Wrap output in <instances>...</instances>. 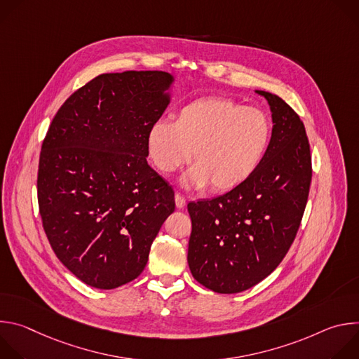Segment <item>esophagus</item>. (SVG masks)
Returning a JSON list of instances; mask_svg holds the SVG:
<instances>
[{"instance_id": "esophagus-1", "label": "esophagus", "mask_w": 359, "mask_h": 359, "mask_svg": "<svg viewBox=\"0 0 359 359\" xmlns=\"http://www.w3.org/2000/svg\"><path fill=\"white\" fill-rule=\"evenodd\" d=\"M175 201H176V208L177 209H183L186 206V198L180 193L175 194Z\"/></svg>"}]
</instances>
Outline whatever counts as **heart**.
<instances>
[{
  "instance_id": "1",
  "label": "heart",
  "mask_w": 359,
  "mask_h": 359,
  "mask_svg": "<svg viewBox=\"0 0 359 359\" xmlns=\"http://www.w3.org/2000/svg\"><path fill=\"white\" fill-rule=\"evenodd\" d=\"M271 140L267 115L229 97H201L183 107L175 123L158 121L146 136L151 163L172 175L190 159L196 162L183 176L186 187L212 183L216 191L244 183L263 162Z\"/></svg>"
}]
</instances>
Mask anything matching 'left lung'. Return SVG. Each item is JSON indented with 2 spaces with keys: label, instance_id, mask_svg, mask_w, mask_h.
<instances>
[{
  "label": "left lung",
  "instance_id": "obj_1",
  "mask_svg": "<svg viewBox=\"0 0 359 359\" xmlns=\"http://www.w3.org/2000/svg\"><path fill=\"white\" fill-rule=\"evenodd\" d=\"M273 132L260 166L212 200L189 203L187 263L201 285L236 294L270 276L290 250L309 200L311 153L299 116L270 92Z\"/></svg>",
  "mask_w": 359,
  "mask_h": 359
}]
</instances>
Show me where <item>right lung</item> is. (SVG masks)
I'll return each instance as SVG.
<instances>
[{
    "mask_svg": "<svg viewBox=\"0 0 359 359\" xmlns=\"http://www.w3.org/2000/svg\"><path fill=\"white\" fill-rule=\"evenodd\" d=\"M172 83L163 71L102 74L64 102L42 142V226L60 262L90 287L139 277L175 212L172 186L146 161L147 132Z\"/></svg>",
    "mask_w": 359,
    "mask_h": 359,
    "instance_id": "1",
    "label": "right lung"
}]
</instances>
